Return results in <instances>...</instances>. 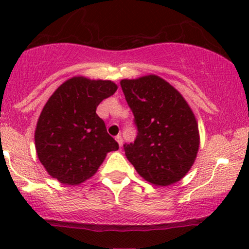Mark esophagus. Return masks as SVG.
Here are the masks:
<instances>
[{
  "mask_svg": "<svg viewBox=\"0 0 249 249\" xmlns=\"http://www.w3.org/2000/svg\"><path fill=\"white\" fill-rule=\"evenodd\" d=\"M116 141H117V142H118V144H119V146L122 147V145H123V139H122V136H116Z\"/></svg>",
  "mask_w": 249,
  "mask_h": 249,
  "instance_id": "34e87169",
  "label": "esophagus"
}]
</instances>
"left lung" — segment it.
I'll list each match as a JSON object with an SVG mask.
<instances>
[{
  "label": "left lung",
  "mask_w": 249,
  "mask_h": 249,
  "mask_svg": "<svg viewBox=\"0 0 249 249\" xmlns=\"http://www.w3.org/2000/svg\"><path fill=\"white\" fill-rule=\"evenodd\" d=\"M121 87L133 113L137 137L125 156L141 176L158 186L179 181L199 148L196 117L172 85L158 76L123 79Z\"/></svg>",
  "instance_id": "left-lung-1"
}]
</instances>
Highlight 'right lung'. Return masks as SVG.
<instances>
[{
	"label": "right lung",
	"instance_id": "add662e5",
	"mask_svg": "<svg viewBox=\"0 0 249 249\" xmlns=\"http://www.w3.org/2000/svg\"><path fill=\"white\" fill-rule=\"evenodd\" d=\"M116 90L110 81L73 77L53 93L35 131L37 156L53 178L81 184L97 172L107 152L118 150L96 113L99 103Z\"/></svg>",
	"mask_w": 249,
	"mask_h": 249
}]
</instances>
